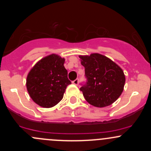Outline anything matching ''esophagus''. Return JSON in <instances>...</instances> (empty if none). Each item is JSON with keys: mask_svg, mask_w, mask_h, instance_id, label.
Masks as SVG:
<instances>
[{"mask_svg": "<svg viewBox=\"0 0 151 151\" xmlns=\"http://www.w3.org/2000/svg\"><path fill=\"white\" fill-rule=\"evenodd\" d=\"M72 83L74 85H79V80H78V79H76L75 80L72 81Z\"/></svg>", "mask_w": 151, "mask_h": 151, "instance_id": "obj_1", "label": "esophagus"}]
</instances>
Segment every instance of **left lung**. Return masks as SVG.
Returning a JSON list of instances; mask_svg holds the SVG:
<instances>
[{"instance_id":"left-lung-1","label":"left lung","mask_w":151,"mask_h":151,"mask_svg":"<svg viewBox=\"0 0 151 151\" xmlns=\"http://www.w3.org/2000/svg\"><path fill=\"white\" fill-rule=\"evenodd\" d=\"M79 57L88 79L86 84L80 88L85 100L96 107H104L115 102L122 93L126 82L122 68L99 53Z\"/></svg>"}]
</instances>
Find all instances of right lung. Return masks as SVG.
I'll use <instances>...</instances> for the list:
<instances>
[{"label": "right lung", "instance_id": "add662e5", "mask_svg": "<svg viewBox=\"0 0 151 151\" xmlns=\"http://www.w3.org/2000/svg\"><path fill=\"white\" fill-rule=\"evenodd\" d=\"M64 63L65 58L51 54L39 60L30 70L26 88L36 104L50 108L61 101L66 87L71 84Z\"/></svg>", "mask_w": 151, "mask_h": 151}]
</instances>
